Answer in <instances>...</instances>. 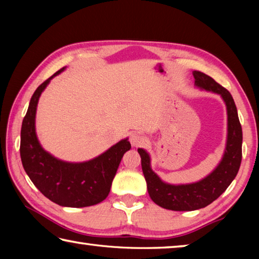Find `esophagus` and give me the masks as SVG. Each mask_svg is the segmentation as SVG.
I'll list each match as a JSON object with an SVG mask.
<instances>
[{"instance_id": "obj_1", "label": "esophagus", "mask_w": 259, "mask_h": 259, "mask_svg": "<svg viewBox=\"0 0 259 259\" xmlns=\"http://www.w3.org/2000/svg\"><path fill=\"white\" fill-rule=\"evenodd\" d=\"M130 142L134 147H139L146 143V137L140 133H133L130 135Z\"/></svg>"}]
</instances>
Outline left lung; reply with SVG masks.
<instances>
[{
	"label": "left lung",
	"mask_w": 259,
	"mask_h": 259,
	"mask_svg": "<svg viewBox=\"0 0 259 259\" xmlns=\"http://www.w3.org/2000/svg\"><path fill=\"white\" fill-rule=\"evenodd\" d=\"M193 76L195 78L196 87L221 95L226 104L227 143L221 163L209 176L198 183L187 185H170L162 182L151 169L150 155L143 148H138L147 191L153 202L162 208L175 211H192L207 207L213 202L233 182L242 159V128L230 91L202 72L194 71Z\"/></svg>",
	"instance_id": "obj_1"
}]
</instances>
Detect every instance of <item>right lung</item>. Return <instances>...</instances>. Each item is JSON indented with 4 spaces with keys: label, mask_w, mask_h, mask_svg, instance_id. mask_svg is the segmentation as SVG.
<instances>
[{
    "label": "right lung",
    "mask_w": 259,
    "mask_h": 259,
    "mask_svg": "<svg viewBox=\"0 0 259 259\" xmlns=\"http://www.w3.org/2000/svg\"><path fill=\"white\" fill-rule=\"evenodd\" d=\"M59 69L42 83L30 98L20 133V157L26 174L43 195L63 207L82 208L107 198L122 156L131 145L123 139L94 160L69 163L57 160L41 147L35 134V113L38 98Z\"/></svg>",
    "instance_id": "obj_1"
}]
</instances>
